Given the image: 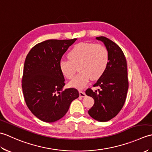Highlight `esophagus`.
Listing matches in <instances>:
<instances>
[{
	"label": "esophagus",
	"mask_w": 152,
	"mask_h": 152,
	"mask_svg": "<svg viewBox=\"0 0 152 152\" xmlns=\"http://www.w3.org/2000/svg\"><path fill=\"white\" fill-rule=\"evenodd\" d=\"M79 94H80V97H85L86 96L85 92H83L82 91H79Z\"/></svg>",
	"instance_id": "1"
}]
</instances>
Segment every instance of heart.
<instances>
[{
    "label": "heart",
    "instance_id": "heart-1",
    "mask_svg": "<svg viewBox=\"0 0 152 152\" xmlns=\"http://www.w3.org/2000/svg\"><path fill=\"white\" fill-rule=\"evenodd\" d=\"M69 59H63L59 62V69L66 78H73L76 67L79 72L69 83L73 88H84L91 80H97L107 68L109 53L106 48L101 44L81 42L74 46L68 53Z\"/></svg>",
    "mask_w": 152,
    "mask_h": 152
}]
</instances>
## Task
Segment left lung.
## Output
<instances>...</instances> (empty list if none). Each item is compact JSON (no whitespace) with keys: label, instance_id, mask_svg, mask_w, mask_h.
Returning a JSON list of instances; mask_svg holds the SVG:
<instances>
[{"label":"left lung","instance_id":"1","mask_svg":"<svg viewBox=\"0 0 152 152\" xmlns=\"http://www.w3.org/2000/svg\"><path fill=\"white\" fill-rule=\"evenodd\" d=\"M104 44L109 53L107 68L93 87L98 91L88 88L86 94L94 99L95 104L88 114L99 121H108L117 115L124 106L129 88L127 61L118 45L104 37H96Z\"/></svg>","mask_w":152,"mask_h":152}]
</instances>
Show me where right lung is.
Returning a JSON list of instances; mask_svg holds the SVG:
<instances>
[{
	"label": "right lung",
	"instance_id": "obj_1",
	"mask_svg": "<svg viewBox=\"0 0 152 152\" xmlns=\"http://www.w3.org/2000/svg\"><path fill=\"white\" fill-rule=\"evenodd\" d=\"M77 38L48 40L32 48L25 61L22 89L26 104L40 120L51 123L66 114L70 103L79 96L75 88L63 91L64 78L59 62Z\"/></svg>",
	"mask_w": 152,
	"mask_h": 152
}]
</instances>
